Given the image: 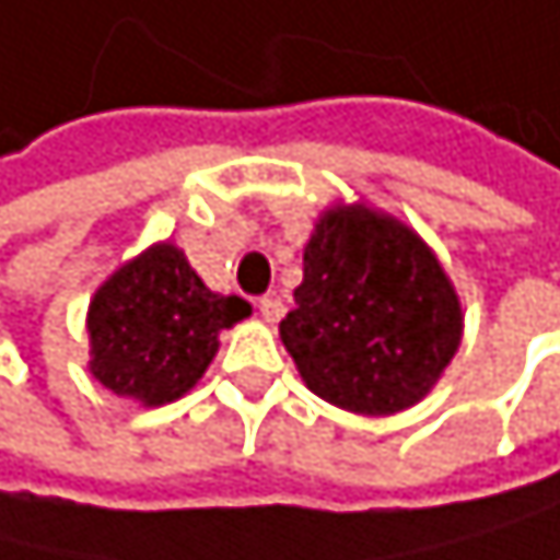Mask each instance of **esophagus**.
Listing matches in <instances>:
<instances>
[{
	"instance_id": "obj_1",
	"label": "esophagus",
	"mask_w": 560,
	"mask_h": 560,
	"mask_svg": "<svg viewBox=\"0 0 560 560\" xmlns=\"http://www.w3.org/2000/svg\"><path fill=\"white\" fill-rule=\"evenodd\" d=\"M257 313H261L265 323H278L285 313V303H282V299H275V295H265L261 303H257Z\"/></svg>"
}]
</instances>
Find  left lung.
I'll return each instance as SVG.
<instances>
[{
    "instance_id": "8db88e82",
    "label": "left lung",
    "mask_w": 560,
    "mask_h": 560,
    "mask_svg": "<svg viewBox=\"0 0 560 560\" xmlns=\"http://www.w3.org/2000/svg\"><path fill=\"white\" fill-rule=\"evenodd\" d=\"M278 334L310 393L361 417H393L441 382L465 313L420 233L358 199L319 212L295 310Z\"/></svg>"
}]
</instances>
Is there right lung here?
<instances>
[{
    "mask_svg": "<svg viewBox=\"0 0 560 560\" xmlns=\"http://www.w3.org/2000/svg\"><path fill=\"white\" fill-rule=\"evenodd\" d=\"M250 316L241 295L212 292L178 244L158 241L95 289L89 372L140 406L182 399L220 351V334Z\"/></svg>",
    "mask_w": 560,
    "mask_h": 560,
    "instance_id": "right-lung-1",
    "label": "right lung"
}]
</instances>
